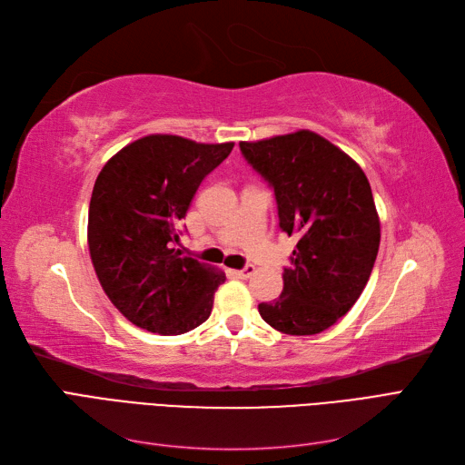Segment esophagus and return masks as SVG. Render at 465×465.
<instances>
[{
    "mask_svg": "<svg viewBox=\"0 0 465 465\" xmlns=\"http://www.w3.org/2000/svg\"><path fill=\"white\" fill-rule=\"evenodd\" d=\"M256 273V267L254 265H252V263H248V265H244L242 267V270H236L234 272V275L238 277V279H250L252 275H254Z\"/></svg>",
    "mask_w": 465,
    "mask_h": 465,
    "instance_id": "1",
    "label": "esophagus"
}]
</instances>
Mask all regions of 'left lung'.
I'll list each match as a JSON object with an SVG mask.
<instances>
[{
  "instance_id": "left-lung-1",
  "label": "left lung",
  "mask_w": 465,
  "mask_h": 465,
  "mask_svg": "<svg viewBox=\"0 0 465 465\" xmlns=\"http://www.w3.org/2000/svg\"><path fill=\"white\" fill-rule=\"evenodd\" d=\"M241 151L273 188L281 231L299 238L283 292L258 304L260 316L289 335L328 330L361 297L378 254L369 180L347 153L311 130L241 142Z\"/></svg>"
}]
</instances>
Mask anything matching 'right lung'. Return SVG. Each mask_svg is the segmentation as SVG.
I'll return each mask as SVG.
<instances>
[{
	"label": "right lung",
	"instance_id": "obj_1",
	"mask_svg": "<svg viewBox=\"0 0 465 465\" xmlns=\"http://www.w3.org/2000/svg\"><path fill=\"white\" fill-rule=\"evenodd\" d=\"M232 147L145 135L96 176L87 227L91 260L106 297L137 328L180 335L209 318L224 273L182 256L174 244L202 180Z\"/></svg>",
	"mask_w": 465,
	"mask_h": 465
}]
</instances>
